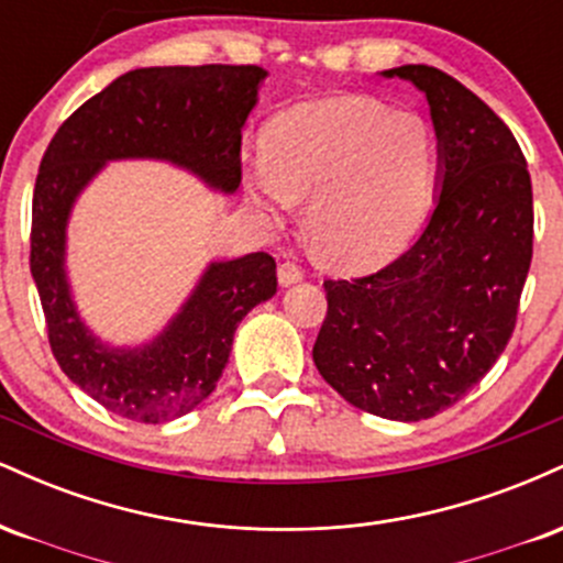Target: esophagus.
I'll return each instance as SVG.
<instances>
[{
	"label": "esophagus",
	"mask_w": 563,
	"mask_h": 563,
	"mask_svg": "<svg viewBox=\"0 0 563 563\" xmlns=\"http://www.w3.org/2000/svg\"><path fill=\"white\" fill-rule=\"evenodd\" d=\"M303 275L307 273H303L299 262H283L280 267H277V280H280V286H294V283H299Z\"/></svg>",
	"instance_id": "obj_1"
}]
</instances>
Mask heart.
Masks as SVG:
<instances>
[{
    "instance_id": "1",
    "label": "heart",
    "mask_w": 563,
    "mask_h": 563,
    "mask_svg": "<svg viewBox=\"0 0 563 563\" xmlns=\"http://www.w3.org/2000/svg\"><path fill=\"white\" fill-rule=\"evenodd\" d=\"M437 179L429 121L371 97H328L277 113L245 196L283 219L307 198V228L322 260L346 273L378 267L407 243Z\"/></svg>"
}]
</instances>
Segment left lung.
I'll list each match as a JSON object with an SVG mask.
<instances>
[{
    "label": "left lung",
    "mask_w": 563,
    "mask_h": 563,
    "mask_svg": "<svg viewBox=\"0 0 563 563\" xmlns=\"http://www.w3.org/2000/svg\"><path fill=\"white\" fill-rule=\"evenodd\" d=\"M416 84L434 119L442 190L421 238L378 273L325 280L312 357L349 405L423 421L474 389L514 335L532 262V179L510 129L434 66Z\"/></svg>",
    "instance_id": "1"
}]
</instances>
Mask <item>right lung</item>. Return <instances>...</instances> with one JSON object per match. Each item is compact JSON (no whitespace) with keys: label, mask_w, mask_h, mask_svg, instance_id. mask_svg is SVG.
Returning a JSON list of instances; mask_svg holds the SVG:
<instances>
[{"label":"right lung","mask_w":563,"mask_h":563,"mask_svg":"<svg viewBox=\"0 0 563 563\" xmlns=\"http://www.w3.org/2000/svg\"><path fill=\"white\" fill-rule=\"evenodd\" d=\"M264 76L260 66L129 70L63 121L38 164L31 275L49 349L76 386L129 421H174L217 389L238 322L275 296V260L256 251L211 264L183 312L151 346L108 349L81 325L68 294L63 254L70 206L113 158H166L217 190H238L241 129Z\"/></svg>","instance_id":"obj_1"}]
</instances>
